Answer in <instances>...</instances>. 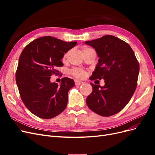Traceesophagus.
Masks as SVG:
<instances>
[{
  "instance_id": "esophagus-1",
  "label": "esophagus",
  "mask_w": 155,
  "mask_h": 155,
  "mask_svg": "<svg viewBox=\"0 0 155 155\" xmlns=\"http://www.w3.org/2000/svg\"><path fill=\"white\" fill-rule=\"evenodd\" d=\"M83 82L81 81H79V80H75V85H81L83 84Z\"/></svg>"
}]
</instances>
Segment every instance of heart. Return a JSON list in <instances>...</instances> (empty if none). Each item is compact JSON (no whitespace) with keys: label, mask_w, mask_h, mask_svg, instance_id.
Here are the masks:
<instances>
[{"label":"heart","mask_w":155,"mask_h":155,"mask_svg":"<svg viewBox=\"0 0 155 155\" xmlns=\"http://www.w3.org/2000/svg\"><path fill=\"white\" fill-rule=\"evenodd\" d=\"M92 50V48H91L90 47H88V46H83V52H85V51H88V50ZM69 52L70 51H67V52L65 53L63 55V60H66L67 58H68V55L69 54ZM71 74L73 75V76L74 77H76L77 78H85V76H86V72L84 70L81 69V68H73L72 70H71Z\"/></svg>","instance_id":"1"}]
</instances>
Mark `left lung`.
Masks as SVG:
<instances>
[{"label":"left lung","mask_w":155,"mask_h":155,"mask_svg":"<svg viewBox=\"0 0 155 155\" xmlns=\"http://www.w3.org/2000/svg\"><path fill=\"white\" fill-rule=\"evenodd\" d=\"M99 57L92 80L104 79L105 85L91 83L92 92L86 100L89 109L102 116L118 113L128 104L137 88L139 63L133 49L125 41L107 35L85 42Z\"/></svg>","instance_id":"obj_1"}]
</instances>
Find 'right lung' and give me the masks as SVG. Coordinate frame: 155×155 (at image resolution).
I'll return each mask as SVG.
<instances>
[{"label": "right lung", "mask_w": 155, "mask_h": 155, "mask_svg": "<svg viewBox=\"0 0 155 155\" xmlns=\"http://www.w3.org/2000/svg\"><path fill=\"white\" fill-rule=\"evenodd\" d=\"M76 44L45 36L31 41L22 50L16 83L22 101L32 114L50 119L67 107L68 92L75 85L74 80L63 78L59 85L50 81V76L59 73L56 68L63 67L64 54Z\"/></svg>", "instance_id": "add662e5"}]
</instances>
